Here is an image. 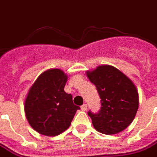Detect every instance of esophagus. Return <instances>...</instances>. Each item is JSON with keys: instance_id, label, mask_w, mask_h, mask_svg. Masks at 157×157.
<instances>
[{"instance_id": "obj_1", "label": "esophagus", "mask_w": 157, "mask_h": 157, "mask_svg": "<svg viewBox=\"0 0 157 157\" xmlns=\"http://www.w3.org/2000/svg\"><path fill=\"white\" fill-rule=\"evenodd\" d=\"M86 109H87V105H86V104H83V105L82 106V107H81V109H82V111H86Z\"/></svg>"}]
</instances>
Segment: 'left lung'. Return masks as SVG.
Returning a JSON list of instances; mask_svg holds the SVG:
<instances>
[{
  "mask_svg": "<svg viewBox=\"0 0 157 157\" xmlns=\"http://www.w3.org/2000/svg\"><path fill=\"white\" fill-rule=\"evenodd\" d=\"M86 75L101 99L98 113L88 111L94 128L105 135L123 131L134 120L138 110V91L134 83L111 65H100Z\"/></svg>",
  "mask_w": 157,
  "mask_h": 157,
  "instance_id": "left-lung-1",
  "label": "left lung"
}]
</instances>
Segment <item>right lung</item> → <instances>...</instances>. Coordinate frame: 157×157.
<instances>
[{"mask_svg":"<svg viewBox=\"0 0 157 157\" xmlns=\"http://www.w3.org/2000/svg\"><path fill=\"white\" fill-rule=\"evenodd\" d=\"M67 75L59 69L43 72L29 90L24 104L29 124L39 134L56 136L70 127L75 112L71 94L64 91Z\"/></svg>","mask_w":157,"mask_h":157,"instance_id":"right-lung-1","label":"right lung"}]
</instances>
